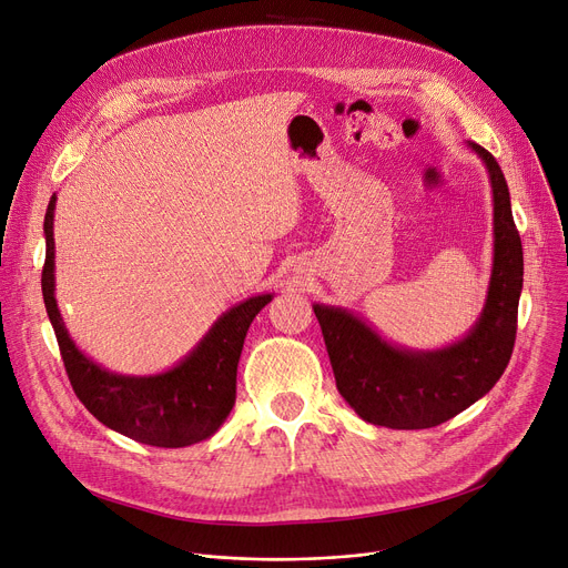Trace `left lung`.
<instances>
[{
  "instance_id": "8db88e82",
  "label": "left lung",
  "mask_w": 568,
  "mask_h": 568,
  "mask_svg": "<svg viewBox=\"0 0 568 568\" xmlns=\"http://www.w3.org/2000/svg\"><path fill=\"white\" fill-rule=\"evenodd\" d=\"M471 149L490 172L495 264L486 308L467 338L439 352H403L386 345L349 313L313 306L341 396L375 426L419 430L454 419L493 389L514 354L523 244L499 163L481 144Z\"/></svg>"
}]
</instances>
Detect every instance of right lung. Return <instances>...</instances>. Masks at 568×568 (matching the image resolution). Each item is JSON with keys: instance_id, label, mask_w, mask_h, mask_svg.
I'll list each match as a JSON object with an SVG mask.
<instances>
[{"instance_id": "add662e5", "label": "right lung", "mask_w": 568, "mask_h": 568, "mask_svg": "<svg viewBox=\"0 0 568 568\" xmlns=\"http://www.w3.org/2000/svg\"><path fill=\"white\" fill-rule=\"evenodd\" d=\"M54 195L45 212V262L41 287L59 354L80 403L97 419L135 442L179 449L214 435L236 398V364L253 317L272 294L227 311L176 368L154 377H124L99 368L73 345L54 302Z\"/></svg>"}]
</instances>
